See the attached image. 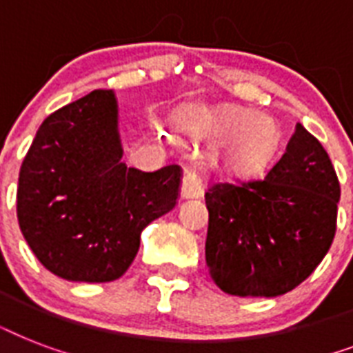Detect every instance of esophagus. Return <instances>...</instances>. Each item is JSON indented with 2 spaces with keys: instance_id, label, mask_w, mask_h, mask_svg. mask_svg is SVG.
I'll return each instance as SVG.
<instances>
[{
  "instance_id": "obj_1",
  "label": "esophagus",
  "mask_w": 353,
  "mask_h": 353,
  "mask_svg": "<svg viewBox=\"0 0 353 353\" xmlns=\"http://www.w3.org/2000/svg\"><path fill=\"white\" fill-rule=\"evenodd\" d=\"M181 196L185 199H196L203 196V183L201 177L194 170H187L183 176V185H181Z\"/></svg>"
}]
</instances>
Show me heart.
Here are the masks:
<instances>
[{
	"label": "heart",
	"instance_id": "heart-1",
	"mask_svg": "<svg viewBox=\"0 0 353 353\" xmlns=\"http://www.w3.org/2000/svg\"><path fill=\"white\" fill-rule=\"evenodd\" d=\"M209 132L231 137L227 154L238 170L254 172L268 165L279 146L273 119L241 106H221L210 113Z\"/></svg>",
	"mask_w": 353,
	"mask_h": 353
}]
</instances>
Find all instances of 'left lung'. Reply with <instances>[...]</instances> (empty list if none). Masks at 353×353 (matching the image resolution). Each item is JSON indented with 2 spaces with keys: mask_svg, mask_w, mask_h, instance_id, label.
Returning <instances> with one entry per match:
<instances>
[{
  "mask_svg": "<svg viewBox=\"0 0 353 353\" xmlns=\"http://www.w3.org/2000/svg\"><path fill=\"white\" fill-rule=\"evenodd\" d=\"M341 187L326 150L296 124L262 179L216 183L205 192V260L221 291L279 296L323 262L337 229Z\"/></svg>",
  "mask_w": 353,
  "mask_h": 353,
  "instance_id": "1",
  "label": "left lung"
}]
</instances>
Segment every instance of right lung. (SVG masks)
I'll return each mask as SVG.
<instances>
[{"instance_id":"obj_1","label":"right lung","mask_w":353,"mask_h":353,"mask_svg":"<svg viewBox=\"0 0 353 353\" xmlns=\"http://www.w3.org/2000/svg\"><path fill=\"white\" fill-rule=\"evenodd\" d=\"M112 90L91 91L51 113L36 132L18 179V221L41 265L73 282L126 273L141 232L176 207L181 168L122 163Z\"/></svg>"}]
</instances>
